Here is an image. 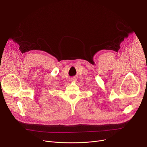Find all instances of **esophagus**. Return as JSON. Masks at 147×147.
I'll return each mask as SVG.
<instances>
[{
  "mask_svg": "<svg viewBox=\"0 0 147 147\" xmlns=\"http://www.w3.org/2000/svg\"><path fill=\"white\" fill-rule=\"evenodd\" d=\"M76 77H72L71 79V82H75V81H76Z\"/></svg>",
  "mask_w": 147,
  "mask_h": 147,
  "instance_id": "obj_1",
  "label": "esophagus"
}]
</instances>
